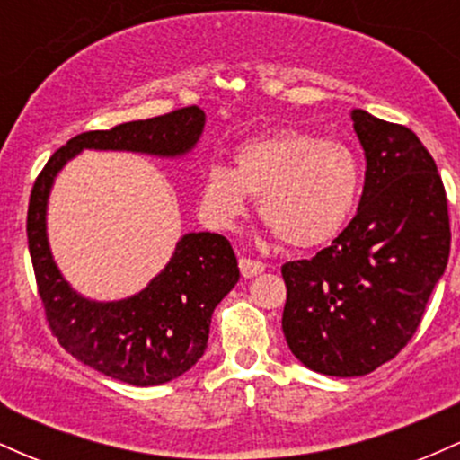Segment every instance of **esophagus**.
Here are the masks:
<instances>
[{
  "mask_svg": "<svg viewBox=\"0 0 460 460\" xmlns=\"http://www.w3.org/2000/svg\"><path fill=\"white\" fill-rule=\"evenodd\" d=\"M263 270H266V266H263L261 261L251 260V257H240V272L244 279L257 277V274H261Z\"/></svg>",
  "mask_w": 460,
  "mask_h": 460,
  "instance_id": "34e87169",
  "label": "esophagus"
}]
</instances>
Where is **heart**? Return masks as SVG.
Listing matches in <instances>:
<instances>
[{"mask_svg": "<svg viewBox=\"0 0 460 460\" xmlns=\"http://www.w3.org/2000/svg\"><path fill=\"white\" fill-rule=\"evenodd\" d=\"M361 194V164L341 140L281 129L246 142L235 166L214 164L200 186V212L218 229L246 214L248 197L285 244L314 248L344 229Z\"/></svg>", "mask_w": 460, "mask_h": 460, "instance_id": "1", "label": "heart"}]
</instances>
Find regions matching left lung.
<instances>
[{
    "label": "left lung",
    "instance_id": "obj_1",
    "mask_svg": "<svg viewBox=\"0 0 460 460\" xmlns=\"http://www.w3.org/2000/svg\"><path fill=\"white\" fill-rule=\"evenodd\" d=\"M366 151L357 216L311 260L283 263V332L303 366L363 376L409 344L450 257L437 164L404 125L352 110Z\"/></svg>",
    "mask_w": 460,
    "mask_h": 460
}]
</instances>
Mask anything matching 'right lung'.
I'll use <instances>...</instances> for the list:
<instances>
[{
	"label": "right lung",
	"mask_w": 460,
	"mask_h": 460,
	"mask_svg": "<svg viewBox=\"0 0 460 460\" xmlns=\"http://www.w3.org/2000/svg\"><path fill=\"white\" fill-rule=\"evenodd\" d=\"M203 128V110L188 105L112 129L84 131L49 157L30 194L28 246L51 332L84 366L136 387L172 381L203 357L216 305L240 279L234 248L218 234H186L142 292L97 303L77 294L58 270L47 242V199L58 172L79 151L179 157L194 149Z\"/></svg>",
	"instance_id": "right-lung-1"
}]
</instances>
